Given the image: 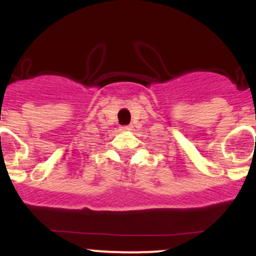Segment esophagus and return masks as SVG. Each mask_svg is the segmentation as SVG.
<instances>
[{"mask_svg": "<svg viewBox=\"0 0 256 256\" xmlns=\"http://www.w3.org/2000/svg\"><path fill=\"white\" fill-rule=\"evenodd\" d=\"M133 129V126H123L120 127V132H130Z\"/></svg>", "mask_w": 256, "mask_h": 256, "instance_id": "obj_1", "label": "esophagus"}]
</instances>
